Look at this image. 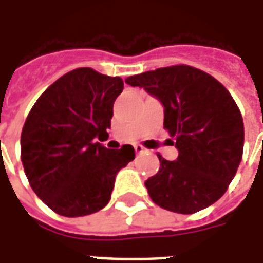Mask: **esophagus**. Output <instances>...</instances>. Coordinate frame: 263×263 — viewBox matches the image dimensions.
<instances>
[{
  "label": "esophagus",
  "mask_w": 263,
  "mask_h": 263,
  "mask_svg": "<svg viewBox=\"0 0 263 263\" xmlns=\"http://www.w3.org/2000/svg\"><path fill=\"white\" fill-rule=\"evenodd\" d=\"M134 148H135V151H137V154H143V152L146 151V149L143 148V146H141V145H135Z\"/></svg>",
  "instance_id": "34e87169"
}]
</instances>
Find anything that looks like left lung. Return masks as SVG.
I'll return each instance as SVG.
<instances>
[{
    "mask_svg": "<svg viewBox=\"0 0 263 263\" xmlns=\"http://www.w3.org/2000/svg\"><path fill=\"white\" fill-rule=\"evenodd\" d=\"M165 109L163 126L176 139V160L160 155L159 172L145 182L155 204L193 214L226 193L242 159L243 122L237 104L213 76L190 66H172L131 76Z\"/></svg>",
    "mask_w": 263,
    "mask_h": 263,
    "instance_id": "obj_1",
    "label": "left lung"
}]
</instances>
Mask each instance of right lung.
<instances>
[{
	"instance_id": "1",
	"label": "right lung",
	"mask_w": 263,
	"mask_h": 263,
	"mask_svg": "<svg viewBox=\"0 0 263 263\" xmlns=\"http://www.w3.org/2000/svg\"><path fill=\"white\" fill-rule=\"evenodd\" d=\"M121 77L71 70L37 98L21 135V160L32 190L54 213L83 217L108 204L117 173L135 158L131 145L111 151L108 135Z\"/></svg>"
}]
</instances>
